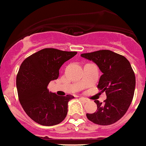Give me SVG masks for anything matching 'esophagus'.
I'll list each match as a JSON object with an SVG mask.
<instances>
[{"instance_id":"esophagus-1","label":"esophagus","mask_w":146,"mask_h":146,"mask_svg":"<svg viewBox=\"0 0 146 146\" xmlns=\"http://www.w3.org/2000/svg\"><path fill=\"white\" fill-rule=\"evenodd\" d=\"M80 99L82 100L83 101V102H85V103H86V102H88V101H89L88 99H86V98L85 97H80Z\"/></svg>"}]
</instances>
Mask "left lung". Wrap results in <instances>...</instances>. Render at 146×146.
<instances>
[{
	"instance_id": "obj_1",
	"label": "left lung",
	"mask_w": 146,
	"mask_h": 146,
	"mask_svg": "<svg viewBox=\"0 0 146 146\" xmlns=\"http://www.w3.org/2000/svg\"><path fill=\"white\" fill-rule=\"evenodd\" d=\"M81 57L99 67L103 74L97 87L107 94L104 104L95 100L97 110L86 113V117L100 125L115 123L127 112L134 96L135 76L131 64L124 56L108 50L82 54Z\"/></svg>"
}]
</instances>
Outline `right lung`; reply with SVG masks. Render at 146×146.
I'll use <instances>...</instances> for the list:
<instances>
[{
	"label": "right lung",
	"instance_id": "obj_1",
	"mask_svg": "<svg viewBox=\"0 0 146 146\" xmlns=\"http://www.w3.org/2000/svg\"><path fill=\"white\" fill-rule=\"evenodd\" d=\"M77 52L42 49L27 57L19 68L16 86L19 102L26 114L44 126L60 124L68 113V104L74 96H59L49 92L48 84L59 76L63 64Z\"/></svg>",
	"mask_w": 146,
	"mask_h": 146
}]
</instances>
